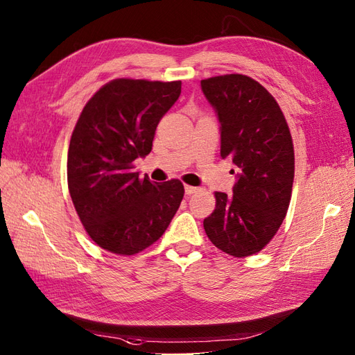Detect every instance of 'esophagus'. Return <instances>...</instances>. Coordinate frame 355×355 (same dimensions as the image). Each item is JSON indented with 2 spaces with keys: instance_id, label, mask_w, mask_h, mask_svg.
Returning <instances> with one entry per match:
<instances>
[{
  "instance_id": "esophagus-1",
  "label": "esophagus",
  "mask_w": 355,
  "mask_h": 355,
  "mask_svg": "<svg viewBox=\"0 0 355 355\" xmlns=\"http://www.w3.org/2000/svg\"><path fill=\"white\" fill-rule=\"evenodd\" d=\"M184 190H186V195H193V193H196V191L199 190L198 187H193V186H189V184H186L184 186Z\"/></svg>"
}]
</instances>
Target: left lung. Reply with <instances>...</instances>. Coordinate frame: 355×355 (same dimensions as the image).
<instances>
[{
    "mask_svg": "<svg viewBox=\"0 0 355 355\" xmlns=\"http://www.w3.org/2000/svg\"><path fill=\"white\" fill-rule=\"evenodd\" d=\"M220 120L221 159L238 169L234 196L216 191L204 220L207 236L234 257L265 248L284 221L295 180V148L287 120L268 90L244 74L200 80Z\"/></svg>",
    "mask_w": 355,
    "mask_h": 355,
    "instance_id": "8db88e82",
    "label": "left lung"
}]
</instances>
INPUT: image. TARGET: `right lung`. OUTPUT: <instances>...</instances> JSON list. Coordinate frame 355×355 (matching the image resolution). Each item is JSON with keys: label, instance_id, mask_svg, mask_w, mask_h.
Segmentation results:
<instances>
[{"label": "right lung", "instance_id": "add662e5", "mask_svg": "<svg viewBox=\"0 0 355 355\" xmlns=\"http://www.w3.org/2000/svg\"><path fill=\"white\" fill-rule=\"evenodd\" d=\"M181 82L116 78L90 98L69 141L67 178L77 216L96 245L134 256L164 235L183 200L180 180L151 183L134 162L151 151Z\"/></svg>", "mask_w": 355, "mask_h": 355}]
</instances>
